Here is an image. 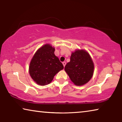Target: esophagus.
Returning <instances> with one entry per match:
<instances>
[{"label": "esophagus", "mask_w": 122, "mask_h": 122, "mask_svg": "<svg viewBox=\"0 0 122 122\" xmlns=\"http://www.w3.org/2000/svg\"><path fill=\"white\" fill-rule=\"evenodd\" d=\"M62 64H63V67H65V66H66V62H63Z\"/></svg>", "instance_id": "34e87169"}]
</instances>
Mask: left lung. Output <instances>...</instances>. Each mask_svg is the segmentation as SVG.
<instances>
[{
	"mask_svg": "<svg viewBox=\"0 0 122 122\" xmlns=\"http://www.w3.org/2000/svg\"><path fill=\"white\" fill-rule=\"evenodd\" d=\"M94 64L92 57L84 49L72 52L71 61L65 67V71L74 84L81 86L90 81L94 74Z\"/></svg>",
	"mask_w": 122,
	"mask_h": 122,
	"instance_id": "1",
	"label": "left lung"
}]
</instances>
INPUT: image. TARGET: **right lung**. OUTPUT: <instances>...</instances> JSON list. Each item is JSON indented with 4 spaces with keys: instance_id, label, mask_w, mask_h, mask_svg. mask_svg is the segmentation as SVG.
I'll use <instances>...</instances> for the list:
<instances>
[{
    "instance_id": "add662e5",
    "label": "right lung",
    "mask_w": 122,
    "mask_h": 122,
    "mask_svg": "<svg viewBox=\"0 0 122 122\" xmlns=\"http://www.w3.org/2000/svg\"><path fill=\"white\" fill-rule=\"evenodd\" d=\"M55 48L45 44L34 54L29 66V73L33 81L40 86L48 84L63 66L54 54Z\"/></svg>"
}]
</instances>
